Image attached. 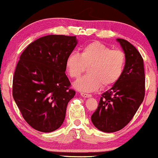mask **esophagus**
Returning <instances> with one entry per match:
<instances>
[{
    "label": "esophagus",
    "mask_w": 158,
    "mask_h": 158,
    "mask_svg": "<svg viewBox=\"0 0 158 158\" xmlns=\"http://www.w3.org/2000/svg\"><path fill=\"white\" fill-rule=\"evenodd\" d=\"M81 95L83 97H91L92 96H91V94H86V93H83V92H81Z\"/></svg>",
    "instance_id": "obj_1"
}]
</instances>
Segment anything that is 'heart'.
Here are the masks:
<instances>
[{"instance_id": "obj_1", "label": "heart", "mask_w": 158, "mask_h": 158, "mask_svg": "<svg viewBox=\"0 0 158 158\" xmlns=\"http://www.w3.org/2000/svg\"><path fill=\"white\" fill-rule=\"evenodd\" d=\"M126 66V55L118 49L100 42L84 45L81 52H72L68 55L65 67L71 78L77 79L88 67L86 76L74 84L82 92H94L103 87H110L119 80Z\"/></svg>"}]
</instances>
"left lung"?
<instances>
[{"mask_svg": "<svg viewBox=\"0 0 158 158\" xmlns=\"http://www.w3.org/2000/svg\"><path fill=\"white\" fill-rule=\"evenodd\" d=\"M126 55L123 75L113 87L102 94L91 121L103 132L123 128L133 118L144 100L145 92L144 61L139 52L129 42L116 39Z\"/></svg>", "mask_w": 158, "mask_h": 158, "instance_id": "1", "label": "left lung"}]
</instances>
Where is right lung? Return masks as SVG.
<instances>
[{"instance_id": "1", "label": "right lung", "mask_w": 158, "mask_h": 158, "mask_svg": "<svg viewBox=\"0 0 158 158\" xmlns=\"http://www.w3.org/2000/svg\"><path fill=\"white\" fill-rule=\"evenodd\" d=\"M76 36L49 35L32 42L23 52L13 78V97L27 123L51 132L62 125L75 91L65 74L68 55Z\"/></svg>"}]
</instances>
